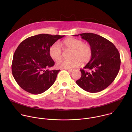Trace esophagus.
Segmentation results:
<instances>
[{"label": "esophagus", "instance_id": "34e87169", "mask_svg": "<svg viewBox=\"0 0 132 132\" xmlns=\"http://www.w3.org/2000/svg\"><path fill=\"white\" fill-rule=\"evenodd\" d=\"M69 71H70V72H72L73 71H74V69H67Z\"/></svg>", "mask_w": 132, "mask_h": 132}]
</instances>
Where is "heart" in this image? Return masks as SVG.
Instances as JSON below:
<instances>
[{
  "label": "heart",
  "instance_id": "1",
  "mask_svg": "<svg viewBox=\"0 0 132 132\" xmlns=\"http://www.w3.org/2000/svg\"><path fill=\"white\" fill-rule=\"evenodd\" d=\"M63 45L66 49L72 50L71 60H62L59 61L56 66L61 69H70L80 66L81 63H85L90 61L92 56V48L88 43H84L75 38H68L63 42ZM51 58L58 61L62 58V50L59 43L53 44L49 50Z\"/></svg>",
  "mask_w": 132,
  "mask_h": 132
}]
</instances>
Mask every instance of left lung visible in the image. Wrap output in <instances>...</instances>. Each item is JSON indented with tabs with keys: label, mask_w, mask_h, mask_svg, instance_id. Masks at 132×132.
I'll return each mask as SVG.
<instances>
[{
	"label": "left lung",
	"mask_w": 132,
	"mask_h": 132,
	"mask_svg": "<svg viewBox=\"0 0 132 132\" xmlns=\"http://www.w3.org/2000/svg\"><path fill=\"white\" fill-rule=\"evenodd\" d=\"M79 35L89 43L92 56L89 63L80 69L81 76L76 82L86 91H101L112 84L119 73L120 53L113 44L100 35L92 33L73 35Z\"/></svg>",
	"instance_id": "left-lung-1"
}]
</instances>
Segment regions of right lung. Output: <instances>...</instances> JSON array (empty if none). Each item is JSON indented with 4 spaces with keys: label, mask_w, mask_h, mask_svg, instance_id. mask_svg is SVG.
I'll return each instance as SVG.
<instances>
[{
    "label": "right lung",
    "mask_w": 132,
    "mask_h": 132,
    "mask_svg": "<svg viewBox=\"0 0 132 132\" xmlns=\"http://www.w3.org/2000/svg\"><path fill=\"white\" fill-rule=\"evenodd\" d=\"M64 36L40 34L28 37L18 46L11 69L15 80L22 89L38 95L53 85L60 70L47 69L55 64L49 50Z\"/></svg>",
    "instance_id": "obj_1"
}]
</instances>
